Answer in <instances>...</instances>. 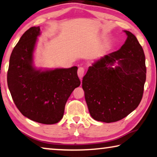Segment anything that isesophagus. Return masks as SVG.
Segmentation results:
<instances>
[{
  "label": "esophagus",
  "mask_w": 157,
  "mask_h": 157,
  "mask_svg": "<svg viewBox=\"0 0 157 157\" xmlns=\"http://www.w3.org/2000/svg\"><path fill=\"white\" fill-rule=\"evenodd\" d=\"M85 73V69H84L83 67H79L78 69V76L80 78H82Z\"/></svg>",
  "instance_id": "esophagus-1"
}]
</instances>
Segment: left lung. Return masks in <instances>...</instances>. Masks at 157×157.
Listing matches in <instances>:
<instances>
[{
  "label": "left lung",
  "mask_w": 157,
  "mask_h": 157,
  "mask_svg": "<svg viewBox=\"0 0 157 157\" xmlns=\"http://www.w3.org/2000/svg\"><path fill=\"white\" fill-rule=\"evenodd\" d=\"M124 32L128 38L121 48L95 62L83 78L88 110L97 121L123 119L142 98L147 73L144 50L132 33ZM115 63L118 66L113 67Z\"/></svg>",
  "instance_id": "8db88e82"
}]
</instances>
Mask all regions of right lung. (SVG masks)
<instances>
[{"instance_id":"obj_1","label":"right lung","mask_w":157,"mask_h":157,"mask_svg":"<svg viewBox=\"0 0 157 157\" xmlns=\"http://www.w3.org/2000/svg\"><path fill=\"white\" fill-rule=\"evenodd\" d=\"M40 27L25 33L10 57L7 81L15 105L24 116L42 124H52L63 117L65 105L81 84L78 67L42 71L33 66V52Z\"/></svg>"}]
</instances>
